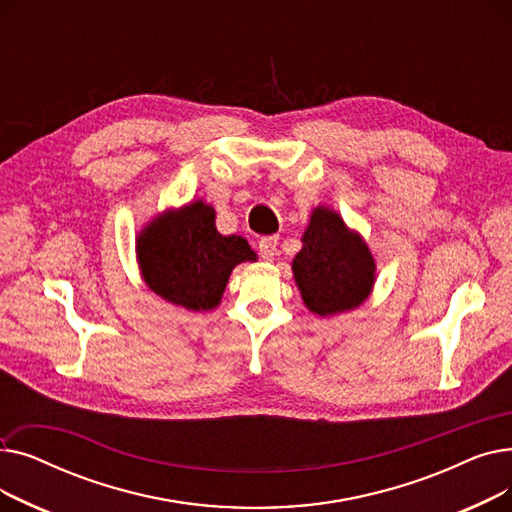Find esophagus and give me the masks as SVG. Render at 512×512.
I'll return each instance as SVG.
<instances>
[{"instance_id": "esophagus-1", "label": "esophagus", "mask_w": 512, "mask_h": 512, "mask_svg": "<svg viewBox=\"0 0 512 512\" xmlns=\"http://www.w3.org/2000/svg\"><path fill=\"white\" fill-rule=\"evenodd\" d=\"M278 253V236H265L259 240V255L265 261H272Z\"/></svg>"}]
</instances>
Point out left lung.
<instances>
[{
	"instance_id": "obj_1",
	"label": "left lung",
	"mask_w": 512,
	"mask_h": 512,
	"mask_svg": "<svg viewBox=\"0 0 512 512\" xmlns=\"http://www.w3.org/2000/svg\"><path fill=\"white\" fill-rule=\"evenodd\" d=\"M301 240L303 247L292 259V276L311 313L332 317L369 299L378 265L365 238L348 228L336 209L313 207Z\"/></svg>"
}]
</instances>
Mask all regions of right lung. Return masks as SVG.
I'll use <instances>...</instances> for the list:
<instances>
[{
    "instance_id": "obj_1",
    "label": "right lung",
    "mask_w": 512,
    "mask_h": 512,
    "mask_svg": "<svg viewBox=\"0 0 512 512\" xmlns=\"http://www.w3.org/2000/svg\"><path fill=\"white\" fill-rule=\"evenodd\" d=\"M143 282L164 301L188 311L222 303L238 263L257 261L249 242L215 228V209L203 199L157 213L134 240Z\"/></svg>"
}]
</instances>
